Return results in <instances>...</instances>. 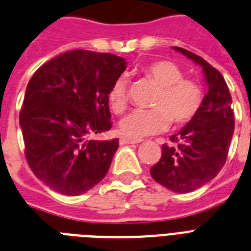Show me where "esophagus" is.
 I'll return each mask as SVG.
<instances>
[{
    "label": "esophagus",
    "mask_w": 251,
    "mask_h": 251,
    "mask_svg": "<svg viewBox=\"0 0 251 251\" xmlns=\"http://www.w3.org/2000/svg\"><path fill=\"white\" fill-rule=\"evenodd\" d=\"M142 142V139H132V138H129V136H121L120 139V143L121 144H138Z\"/></svg>",
    "instance_id": "1"
}]
</instances>
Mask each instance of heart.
<instances>
[{
	"label": "heart",
	"instance_id": "b5f03b06",
	"mask_svg": "<svg viewBox=\"0 0 251 251\" xmlns=\"http://www.w3.org/2000/svg\"><path fill=\"white\" fill-rule=\"evenodd\" d=\"M143 73L160 86L153 109H134L120 121L124 135L139 139L168 129L170 122L184 124L200 111L203 100L202 86L197 81L183 78V71L168 60H158L143 68ZM112 111L121 113L127 105V78H116L108 93Z\"/></svg>",
	"mask_w": 251,
	"mask_h": 251
}]
</instances>
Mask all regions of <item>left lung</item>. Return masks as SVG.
Returning a JSON list of instances; mask_svg holds the SVG:
<instances>
[{"label": "left lung", "instance_id": "left-lung-1", "mask_svg": "<svg viewBox=\"0 0 251 251\" xmlns=\"http://www.w3.org/2000/svg\"><path fill=\"white\" fill-rule=\"evenodd\" d=\"M202 68L207 93L197 115L179 132L170 136L174 146H162L152 178L173 192L188 193L210 182L227 160L235 131L232 98L221 72L201 56L182 48H173Z\"/></svg>", "mask_w": 251, "mask_h": 251}]
</instances>
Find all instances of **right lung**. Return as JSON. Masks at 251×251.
I'll use <instances>...</instances> for the list:
<instances>
[{"mask_svg": "<svg viewBox=\"0 0 251 251\" xmlns=\"http://www.w3.org/2000/svg\"><path fill=\"white\" fill-rule=\"evenodd\" d=\"M126 64L117 55L72 50L45 63L29 79L19 115L25 158L56 192L78 196L107 174L119 139L90 136L112 127L108 93Z\"/></svg>", "mask_w": 251, "mask_h": 251, "instance_id": "obj_1", "label": "right lung"}]
</instances>
